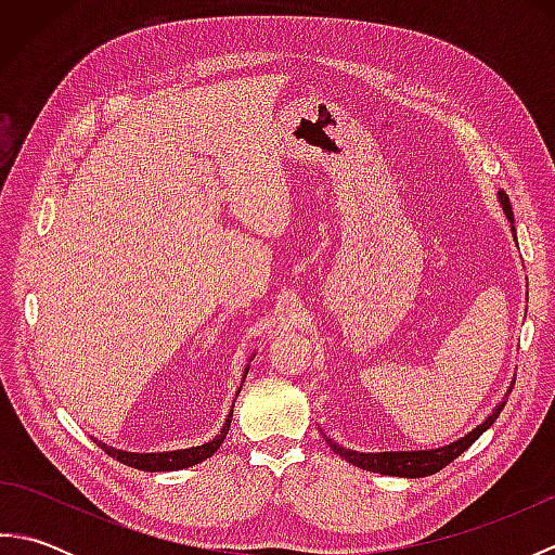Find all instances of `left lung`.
<instances>
[{"label": "left lung", "instance_id": "left-lung-1", "mask_svg": "<svg viewBox=\"0 0 555 555\" xmlns=\"http://www.w3.org/2000/svg\"><path fill=\"white\" fill-rule=\"evenodd\" d=\"M499 199L503 205V211L505 217H508L513 221V207H511V199L508 195H505L503 191L499 193ZM515 231V229H513ZM505 403H501L496 410H493V415H489L485 422L479 424L477 429L469 431L467 436H463V439H457L455 443L451 446H443V448H436V451H400V453H358V451H350V448H344L334 443L328 436H324L328 448L340 457H346L348 463H352L356 467H362V469H370V473H379V475H388V477H429L434 473H439V469H443L448 463H453V460L465 453L469 446H473L481 434H485L493 422H496V417L501 415Z\"/></svg>", "mask_w": 555, "mask_h": 555}]
</instances>
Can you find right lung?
I'll use <instances>...</instances> for the list:
<instances>
[{
  "instance_id": "right-lung-1",
  "label": "right lung",
  "mask_w": 555,
  "mask_h": 555,
  "mask_svg": "<svg viewBox=\"0 0 555 555\" xmlns=\"http://www.w3.org/2000/svg\"><path fill=\"white\" fill-rule=\"evenodd\" d=\"M247 374V372H245ZM231 417H233V408L229 412V420L223 424V429L219 436H215L209 443L203 446H195V448H183V451H167V453H128V451H116V448L107 446V443H100L102 451L119 460V463L128 465V467H135V469H145V473H171V469H183V467H191L203 463L209 455H215L217 448L223 443L231 427Z\"/></svg>"
}]
</instances>
